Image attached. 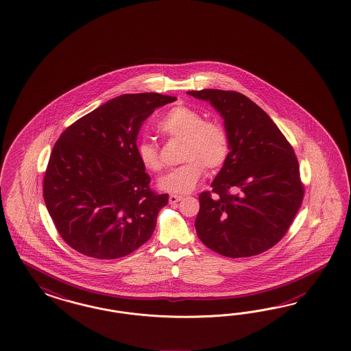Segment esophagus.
I'll use <instances>...</instances> for the list:
<instances>
[{"label": "esophagus", "instance_id": "esophagus-1", "mask_svg": "<svg viewBox=\"0 0 351 351\" xmlns=\"http://www.w3.org/2000/svg\"><path fill=\"white\" fill-rule=\"evenodd\" d=\"M181 199H182V195H178V194H170V197H169L170 203L180 202Z\"/></svg>", "mask_w": 351, "mask_h": 351}]
</instances>
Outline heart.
I'll return each instance as SVG.
<instances>
[{"instance_id": "b5f03b06", "label": "heart", "mask_w": 351, "mask_h": 351, "mask_svg": "<svg viewBox=\"0 0 351 351\" xmlns=\"http://www.w3.org/2000/svg\"><path fill=\"white\" fill-rule=\"evenodd\" d=\"M157 130L169 138H182L181 160L184 163L158 180L160 191L185 194L194 191L206 172L221 167L229 156V138L217 121H206L202 113L191 106H175L160 118ZM138 160L145 170L160 172L165 163L157 144L143 138L138 144Z\"/></svg>"}]
</instances>
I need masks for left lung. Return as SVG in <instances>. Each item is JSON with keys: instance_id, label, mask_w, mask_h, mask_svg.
<instances>
[{"instance_id": "obj_1", "label": "left lung", "mask_w": 351, "mask_h": 351, "mask_svg": "<svg viewBox=\"0 0 351 351\" xmlns=\"http://www.w3.org/2000/svg\"><path fill=\"white\" fill-rule=\"evenodd\" d=\"M188 95L210 101L229 138V156L199 194L195 229L203 245L226 257H248L276 245L304 199L293 148L265 112L237 91L206 88Z\"/></svg>"}]
</instances>
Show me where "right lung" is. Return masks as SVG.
Listing matches in <instances>:
<instances>
[{"instance_id": "right-lung-1", "label": "right lung", "mask_w": 351, "mask_h": 351, "mask_svg": "<svg viewBox=\"0 0 351 351\" xmlns=\"http://www.w3.org/2000/svg\"><path fill=\"white\" fill-rule=\"evenodd\" d=\"M176 97L125 94L96 108L64 131L43 178V199L64 242L82 255L128 256L154 232L169 194L149 188L138 157V130Z\"/></svg>"}]
</instances>
